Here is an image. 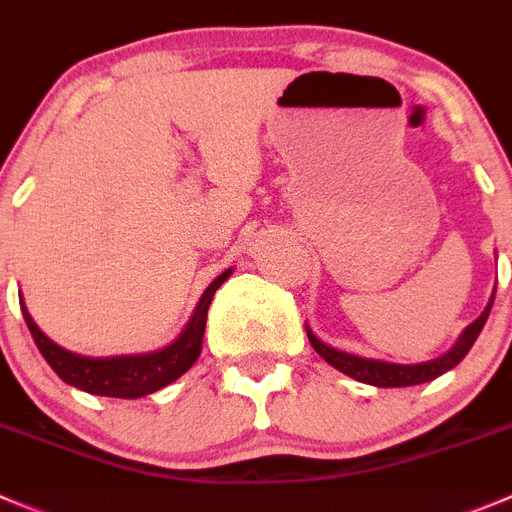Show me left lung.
<instances>
[{"label": "left lung", "instance_id": "obj_1", "mask_svg": "<svg viewBox=\"0 0 512 512\" xmlns=\"http://www.w3.org/2000/svg\"><path fill=\"white\" fill-rule=\"evenodd\" d=\"M495 297V292H493ZM493 297H490L488 307L483 310V315L478 317L475 322H470L468 327L463 330L460 340L455 342V347L450 352H445L443 357L430 362H420V365H395V362H382V360H367V357H357L350 355V352H340L335 347L325 345V342L317 340L312 335L310 327H305L307 337H310V345L315 347L317 355L322 357L325 362H330L332 367H337L345 375L355 377V380L367 382V385H375V388H410V385H420V382H430L435 380L438 375L448 372L450 367L458 365L468 350L473 347V342L478 340L480 330H483L485 320L490 315V307H493Z\"/></svg>", "mask_w": 512, "mask_h": 512}]
</instances>
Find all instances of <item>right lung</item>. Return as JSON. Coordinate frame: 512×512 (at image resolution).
Listing matches in <instances>:
<instances>
[{
  "instance_id": "right-lung-1",
  "label": "right lung",
  "mask_w": 512,
  "mask_h": 512,
  "mask_svg": "<svg viewBox=\"0 0 512 512\" xmlns=\"http://www.w3.org/2000/svg\"><path fill=\"white\" fill-rule=\"evenodd\" d=\"M232 270H225L210 287L205 290L202 300L197 302V310L192 315L190 325L185 327L180 337L172 342L170 347L160 352H150V355H127V357H82L74 352L64 350L57 342L49 340L37 325H34L32 315L24 307V300L19 297L22 305L24 322H27L29 332H32L34 342H37L39 352L44 360L49 362L54 372L62 377L67 385L84 390L92 395H104V398H142L155 390L165 388L170 382H175L182 372L192 367V362L200 357L202 350V335H205V322L210 302L215 297L217 287L230 277Z\"/></svg>"
}]
</instances>
